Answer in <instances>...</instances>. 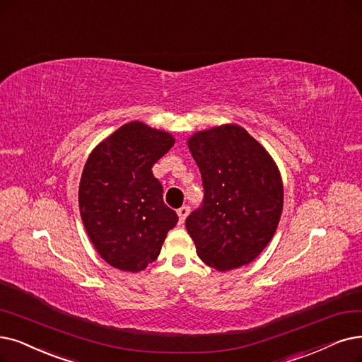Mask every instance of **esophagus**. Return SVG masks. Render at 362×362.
I'll return each instance as SVG.
<instances>
[{
    "instance_id": "esophagus-1",
    "label": "esophagus",
    "mask_w": 362,
    "mask_h": 362,
    "mask_svg": "<svg viewBox=\"0 0 362 362\" xmlns=\"http://www.w3.org/2000/svg\"><path fill=\"white\" fill-rule=\"evenodd\" d=\"M177 212H178V216H180V223H184V220L187 218V215L190 214V206L184 205V206H181Z\"/></svg>"
}]
</instances>
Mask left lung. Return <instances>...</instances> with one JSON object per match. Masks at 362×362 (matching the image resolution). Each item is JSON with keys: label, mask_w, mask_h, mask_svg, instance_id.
<instances>
[{"label": "left lung", "mask_w": 362, "mask_h": 362, "mask_svg": "<svg viewBox=\"0 0 362 362\" xmlns=\"http://www.w3.org/2000/svg\"><path fill=\"white\" fill-rule=\"evenodd\" d=\"M189 148L204 184V202L185 220L197 255L220 272L251 263L273 238L282 214L276 165L236 124L194 134Z\"/></svg>", "instance_id": "1"}]
</instances>
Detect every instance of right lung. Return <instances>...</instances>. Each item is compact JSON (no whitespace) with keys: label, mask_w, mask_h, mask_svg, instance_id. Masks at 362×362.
Listing matches in <instances>:
<instances>
[{"label":"right lung","mask_w":362,"mask_h":362,"mask_svg":"<svg viewBox=\"0 0 362 362\" xmlns=\"http://www.w3.org/2000/svg\"><path fill=\"white\" fill-rule=\"evenodd\" d=\"M173 142L166 132L131 122L100 142L84 165L78 190L81 220L99 255L115 269H146L178 223L153 175L154 163Z\"/></svg>","instance_id":"1"}]
</instances>
